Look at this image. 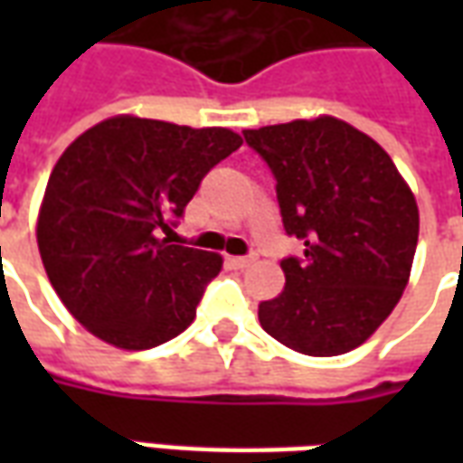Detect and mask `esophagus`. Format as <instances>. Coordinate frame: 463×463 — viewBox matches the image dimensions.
Listing matches in <instances>:
<instances>
[{
	"instance_id": "34e87169",
	"label": "esophagus",
	"mask_w": 463,
	"mask_h": 463,
	"mask_svg": "<svg viewBox=\"0 0 463 463\" xmlns=\"http://www.w3.org/2000/svg\"><path fill=\"white\" fill-rule=\"evenodd\" d=\"M228 262H231L232 268L242 270V268H248L252 262V255H232V258H228Z\"/></svg>"
}]
</instances>
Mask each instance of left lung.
I'll use <instances>...</instances> for the list:
<instances>
[{
  "label": "left lung",
  "mask_w": 463,
  "mask_h": 463,
  "mask_svg": "<svg viewBox=\"0 0 463 463\" xmlns=\"http://www.w3.org/2000/svg\"><path fill=\"white\" fill-rule=\"evenodd\" d=\"M268 163L282 228L305 245L285 258V290L258 305L285 347L335 357L359 347L402 298L419 238L417 201L387 151L320 116L242 131Z\"/></svg>",
  "instance_id": "1"
}]
</instances>
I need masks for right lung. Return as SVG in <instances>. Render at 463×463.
<instances>
[{
    "label": "right lung",
    "mask_w": 463,
    "mask_h": 463,
    "mask_svg": "<svg viewBox=\"0 0 463 463\" xmlns=\"http://www.w3.org/2000/svg\"><path fill=\"white\" fill-rule=\"evenodd\" d=\"M241 146L228 128L116 116L61 153L36 241L56 295L91 335L151 349L191 325L222 260L168 235L208 171Z\"/></svg>",
    "instance_id": "right-lung-1"
}]
</instances>
